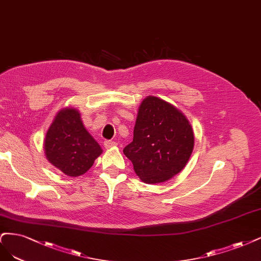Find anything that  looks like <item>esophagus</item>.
<instances>
[{
	"label": "esophagus",
	"instance_id": "1",
	"mask_svg": "<svg viewBox=\"0 0 261 261\" xmlns=\"http://www.w3.org/2000/svg\"><path fill=\"white\" fill-rule=\"evenodd\" d=\"M104 146L106 149H109L112 147H116L117 146V143L114 142V141H105L104 142Z\"/></svg>",
	"mask_w": 261,
	"mask_h": 261
}]
</instances>
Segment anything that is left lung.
Listing matches in <instances>:
<instances>
[{
  "instance_id": "left-lung-1",
  "label": "left lung",
  "mask_w": 261,
  "mask_h": 261,
  "mask_svg": "<svg viewBox=\"0 0 261 261\" xmlns=\"http://www.w3.org/2000/svg\"><path fill=\"white\" fill-rule=\"evenodd\" d=\"M194 148V132L179 108L149 95L139 106L133 141L123 154L147 184L172 179L183 170Z\"/></svg>"
}]
</instances>
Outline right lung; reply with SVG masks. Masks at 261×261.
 <instances>
[{"instance_id":"right-lung-1","label":"right lung","mask_w":261,"mask_h":261,"mask_svg":"<svg viewBox=\"0 0 261 261\" xmlns=\"http://www.w3.org/2000/svg\"><path fill=\"white\" fill-rule=\"evenodd\" d=\"M44 153L49 164L66 175L86 173L103 153L74 107H65L54 117L44 138Z\"/></svg>"}]
</instances>
